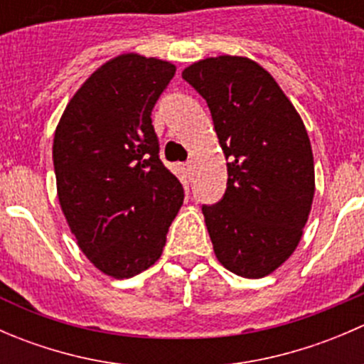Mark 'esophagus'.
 Returning a JSON list of instances; mask_svg holds the SVG:
<instances>
[{
  "instance_id": "1",
  "label": "esophagus",
  "mask_w": 364,
  "mask_h": 364,
  "mask_svg": "<svg viewBox=\"0 0 364 364\" xmlns=\"http://www.w3.org/2000/svg\"><path fill=\"white\" fill-rule=\"evenodd\" d=\"M183 168H185V171L188 172V174H192V171H193V161H192V160L185 161V164H183Z\"/></svg>"
}]
</instances>
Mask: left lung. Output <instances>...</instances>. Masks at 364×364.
<instances>
[{
    "label": "left lung",
    "instance_id": "1",
    "mask_svg": "<svg viewBox=\"0 0 364 364\" xmlns=\"http://www.w3.org/2000/svg\"><path fill=\"white\" fill-rule=\"evenodd\" d=\"M183 79L208 102L227 160L225 196L203 205L216 259L237 277H267L294 253L314 203L303 119L250 58H205L183 70Z\"/></svg>",
    "mask_w": 364,
    "mask_h": 364
}]
</instances>
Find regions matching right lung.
Wrapping results in <instances>:
<instances>
[{
	"label": "right lung",
	"instance_id": "right-lung-1",
	"mask_svg": "<svg viewBox=\"0 0 364 364\" xmlns=\"http://www.w3.org/2000/svg\"><path fill=\"white\" fill-rule=\"evenodd\" d=\"M174 73L171 61L119 54L84 80L54 132L61 211L80 252L117 280L160 259L185 197L151 124Z\"/></svg>",
	"mask_w": 364,
	"mask_h": 364
}]
</instances>
